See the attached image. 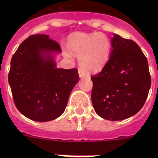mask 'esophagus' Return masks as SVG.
<instances>
[{
    "instance_id": "esophagus-1",
    "label": "esophagus",
    "mask_w": 158,
    "mask_h": 158,
    "mask_svg": "<svg viewBox=\"0 0 158 158\" xmlns=\"http://www.w3.org/2000/svg\"><path fill=\"white\" fill-rule=\"evenodd\" d=\"M78 73H79V77H86V73L81 69H78Z\"/></svg>"
}]
</instances>
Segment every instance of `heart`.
<instances>
[{
    "label": "heart",
    "instance_id": "b5f03b06",
    "mask_svg": "<svg viewBox=\"0 0 158 158\" xmlns=\"http://www.w3.org/2000/svg\"><path fill=\"white\" fill-rule=\"evenodd\" d=\"M69 47L79 58V63L86 71H96L105 65L111 54V42L103 33H75L69 38ZM65 55L69 57V53Z\"/></svg>",
    "mask_w": 158,
    "mask_h": 158
}]
</instances>
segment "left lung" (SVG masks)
Segmentation results:
<instances>
[{"label":"left lung","mask_w":158,"mask_h":158,"mask_svg":"<svg viewBox=\"0 0 158 158\" xmlns=\"http://www.w3.org/2000/svg\"><path fill=\"white\" fill-rule=\"evenodd\" d=\"M109 60L92 75V103L95 111L111 121L123 120L139 112L147 99L150 77L147 58L133 40L114 34Z\"/></svg>","instance_id":"left-lung-1"}]
</instances>
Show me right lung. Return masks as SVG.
<instances>
[{
  "label": "right lung",
  "mask_w": 158,
  "mask_h": 158,
  "mask_svg": "<svg viewBox=\"0 0 158 158\" xmlns=\"http://www.w3.org/2000/svg\"><path fill=\"white\" fill-rule=\"evenodd\" d=\"M47 35L29 36L12 55L8 73L16 108L27 118L47 122L64 112L79 80L77 69H58L52 53L61 52Z\"/></svg>",
  "instance_id": "add662e5"
}]
</instances>
